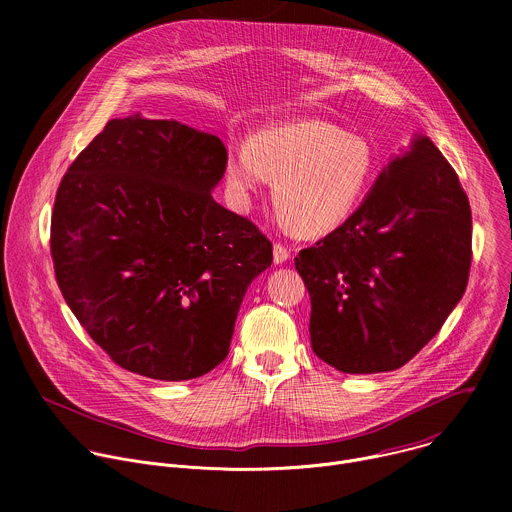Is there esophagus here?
Listing matches in <instances>:
<instances>
[{
	"label": "esophagus",
	"mask_w": 512,
	"mask_h": 512,
	"mask_svg": "<svg viewBox=\"0 0 512 512\" xmlns=\"http://www.w3.org/2000/svg\"><path fill=\"white\" fill-rule=\"evenodd\" d=\"M287 259H289V251H287L283 245L275 243V245H273V263H275V265H281V263H285Z\"/></svg>",
	"instance_id": "1"
}]
</instances>
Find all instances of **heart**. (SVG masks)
Segmentation results:
<instances>
[{
  "label": "heart",
  "instance_id": "1",
  "mask_svg": "<svg viewBox=\"0 0 512 512\" xmlns=\"http://www.w3.org/2000/svg\"><path fill=\"white\" fill-rule=\"evenodd\" d=\"M225 174L241 202L273 182L281 221L298 235L324 237L344 225L367 194L375 154L360 135L304 119L253 135L229 154Z\"/></svg>",
  "mask_w": 512,
  "mask_h": 512
}]
</instances>
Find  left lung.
<instances>
[{"label": "left lung", "mask_w": 512, "mask_h": 512, "mask_svg": "<svg viewBox=\"0 0 512 512\" xmlns=\"http://www.w3.org/2000/svg\"><path fill=\"white\" fill-rule=\"evenodd\" d=\"M470 259L468 196L435 143L415 133L348 221L296 257L312 350L346 375L403 367L462 300Z\"/></svg>", "instance_id": "8db88e82"}]
</instances>
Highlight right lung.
Masks as SVG:
<instances>
[{"mask_svg":"<svg viewBox=\"0 0 512 512\" xmlns=\"http://www.w3.org/2000/svg\"><path fill=\"white\" fill-rule=\"evenodd\" d=\"M225 166L216 135L133 113L111 119L60 182L58 287L131 373L188 381L218 367L247 287L273 261L259 229L212 198Z\"/></svg>","mask_w":512,"mask_h":512,"instance_id":"1","label":"right lung"}]
</instances>
